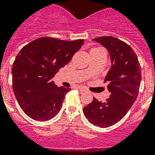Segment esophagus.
Here are the masks:
<instances>
[{
    "mask_svg": "<svg viewBox=\"0 0 155 155\" xmlns=\"http://www.w3.org/2000/svg\"><path fill=\"white\" fill-rule=\"evenodd\" d=\"M78 89L80 90V91H82V92H84V91H86V89H85V88H84V87H78Z\"/></svg>",
    "mask_w": 155,
    "mask_h": 155,
    "instance_id": "1",
    "label": "esophagus"
}]
</instances>
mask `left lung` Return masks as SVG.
<instances>
[{
	"label": "left lung",
	"mask_w": 155,
	"mask_h": 155,
	"mask_svg": "<svg viewBox=\"0 0 155 155\" xmlns=\"http://www.w3.org/2000/svg\"><path fill=\"white\" fill-rule=\"evenodd\" d=\"M93 40L110 53L111 68L105 82H109L110 95L105 102L94 97L91 103L84 108V114L94 125L107 128L124 117L136 101L141 82L140 64L136 53L124 41L112 36Z\"/></svg>",
	"instance_id": "left-lung-1"
}]
</instances>
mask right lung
<instances>
[{
	"instance_id": "right-lung-1",
	"label": "right lung",
	"mask_w": 155,
	"mask_h": 155,
	"mask_svg": "<svg viewBox=\"0 0 155 155\" xmlns=\"http://www.w3.org/2000/svg\"><path fill=\"white\" fill-rule=\"evenodd\" d=\"M84 43L49 37L27 44L15 59L12 74V88L19 106L29 117L46 121L59 113L70 88L55 85L52 80Z\"/></svg>"
}]
</instances>
